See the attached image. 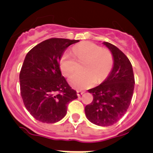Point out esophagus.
<instances>
[{
  "label": "esophagus",
  "instance_id": "1",
  "mask_svg": "<svg viewBox=\"0 0 153 153\" xmlns=\"http://www.w3.org/2000/svg\"><path fill=\"white\" fill-rule=\"evenodd\" d=\"M83 94H84V91H77V95H78V97L82 95Z\"/></svg>",
  "mask_w": 153,
  "mask_h": 153
}]
</instances>
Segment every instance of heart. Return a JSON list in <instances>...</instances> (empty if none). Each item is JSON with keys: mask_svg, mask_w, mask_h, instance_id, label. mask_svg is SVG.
I'll list each match as a JSON object with an SVG mask.
<instances>
[{"mask_svg": "<svg viewBox=\"0 0 153 153\" xmlns=\"http://www.w3.org/2000/svg\"><path fill=\"white\" fill-rule=\"evenodd\" d=\"M71 54L65 52L60 59V68L65 75L69 76L83 62L82 68L69 78V83L77 89H85L94 84L103 82L111 73L114 66V56L111 51L91 42H84L72 49ZM75 57H74V56ZM76 58V60H75Z\"/></svg>", "mask_w": 153, "mask_h": 153, "instance_id": "1", "label": "heart"}]
</instances>
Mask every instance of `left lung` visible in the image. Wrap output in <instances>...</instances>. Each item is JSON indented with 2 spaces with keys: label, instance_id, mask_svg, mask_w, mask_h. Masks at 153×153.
I'll return each mask as SVG.
<instances>
[{
  "label": "left lung",
  "instance_id": "1",
  "mask_svg": "<svg viewBox=\"0 0 153 153\" xmlns=\"http://www.w3.org/2000/svg\"><path fill=\"white\" fill-rule=\"evenodd\" d=\"M103 43L114 56V66L104 82L89 89L93 100L85 108L87 118L97 126H108L117 123L129 108L135 79L133 68L126 55L107 42Z\"/></svg>",
  "mask_w": 153,
  "mask_h": 153
}]
</instances>
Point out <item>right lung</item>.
I'll use <instances>...</instances> for the list:
<instances>
[{
    "mask_svg": "<svg viewBox=\"0 0 153 153\" xmlns=\"http://www.w3.org/2000/svg\"><path fill=\"white\" fill-rule=\"evenodd\" d=\"M79 40L51 38L34 46L25 57L20 72V94L27 111L37 120L56 123L78 97L62 75L59 61L65 50Z\"/></svg>",
    "mask_w": 153,
    "mask_h": 153,
    "instance_id": "obj_1",
    "label": "right lung"
}]
</instances>
